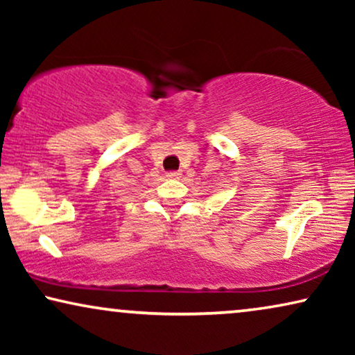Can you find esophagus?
<instances>
[{"label": "esophagus", "mask_w": 355, "mask_h": 355, "mask_svg": "<svg viewBox=\"0 0 355 355\" xmlns=\"http://www.w3.org/2000/svg\"><path fill=\"white\" fill-rule=\"evenodd\" d=\"M166 176L171 178V179H176V178L181 176V171H168Z\"/></svg>", "instance_id": "34e87169"}]
</instances>
